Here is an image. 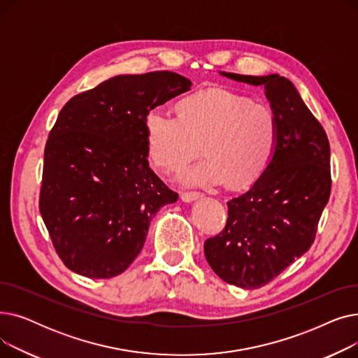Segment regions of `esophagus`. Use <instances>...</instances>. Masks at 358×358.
<instances>
[{
    "mask_svg": "<svg viewBox=\"0 0 358 358\" xmlns=\"http://www.w3.org/2000/svg\"><path fill=\"white\" fill-rule=\"evenodd\" d=\"M201 196H203L201 192H184V193H181V200L189 203V201H193V200L200 199Z\"/></svg>",
    "mask_w": 358,
    "mask_h": 358,
    "instance_id": "obj_1",
    "label": "esophagus"
}]
</instances>
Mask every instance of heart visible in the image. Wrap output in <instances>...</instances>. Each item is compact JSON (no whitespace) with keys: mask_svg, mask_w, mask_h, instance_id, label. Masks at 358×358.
I'll return each mask as SVG.
<instances>
[{"mask_svg":"<svg viewBox=\"0 0 358 358\" xmlns=\"http://www.w3.org/2000/svg\"><path fill=\"white\" fill-rule=\"evenodd\" d=\"M280 123L267 104L229 91H200L184 97L178 115L157 107L145 117L146 154L158 169L180 174L199 152L206 157L185 174L189 182L232 187L254 184L271 164Z\"/></svg>","mask_w":358,"mask_h":358,"instance_id":"b5f03b06","label":"heart"}]
</instances>
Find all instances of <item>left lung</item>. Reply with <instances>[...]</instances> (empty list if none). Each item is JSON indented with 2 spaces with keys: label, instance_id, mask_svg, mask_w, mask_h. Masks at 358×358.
<instances>
[{
  "label": "left lung",
  "instance_id": "8db88e82",
  "mask_svg": "<svg viewBox=\"0 0 358 358\" xmlns=\"http://www.w3.org/2000/svg\"><path fill=\"white\" fill-rule=\"evenodd\" d=\"M220 73L264 87L280 123L277 150L266 173L248 192L228 201L224 229L204 242L206 259L223 281L258 289L315 241L331 194L329 141L287 78Z\"/></svg>",
  "mask_w": 358,
  "mask_h": 358
}]
</instances>
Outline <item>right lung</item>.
<instances>
[{
    "instance_id": "1",
    "label": "right lung",
    "mask_w": 358,
    "mask_h": 358,
    "mask_svg": "<svg viewBox=\"0 0 358 358\" xmlns=\"http://www.w3.org/2000/svg\"><path fill=\"white\" fill-rule=\"evenodd\" d=\"M190 87L171 71L119 75L62 107L45 146L39 210L73 273L122 274L141 252L149 222L177 201L149 168L145 117Z\"/></svg>"
}]
</instances>
